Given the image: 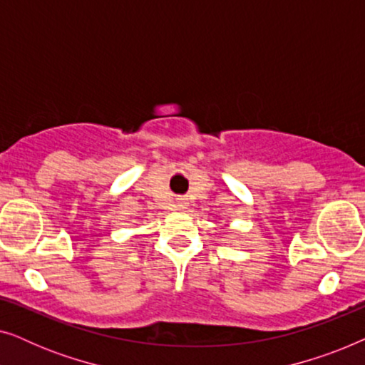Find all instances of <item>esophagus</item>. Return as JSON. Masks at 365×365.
Returning <instances> with one entry per match:
<instances>
[{
  "label": "esophagus",
  "instance_id": "34e87169",
  "mask_svg": "<svg viewBox=\"0 0 365 365\" xmlns=\"http://www.w3.org/2000/svg\"><path fill=\"white\" fill-rule=\"evenodd\" d=\"M178 206L184 209V206H186V201H184V197H178Z\"/></svg>",
  "mask_w": 365,
  "mask_h": 365
}]
</instances>
